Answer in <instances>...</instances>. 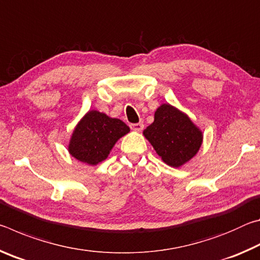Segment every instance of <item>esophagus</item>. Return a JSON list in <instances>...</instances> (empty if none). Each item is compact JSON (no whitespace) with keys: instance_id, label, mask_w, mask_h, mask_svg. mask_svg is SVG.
Here are the masks:
<instances>
[{"instance_id":"obj_1","label":"esophagus","mask_w":260,"mask_h":260,"mask_svg":"<svg viewBox=\"0 0 260 260\" xmlns=\"http://www.w3.org/2000/svg\"><path fill=\"white\" fill-rule=\"evenodd\" d=\"M143 124L142 122H138V124H132L131 125V128L133 129V131H135V132H141L143 129Z\"/></svg>"}]
</instances>
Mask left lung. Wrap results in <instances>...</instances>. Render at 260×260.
<instances>
[{
    "label": "left lung",
    "instance_id": "1",
    "mask_svg": "<svg viewBox=\"0 0 260 260\" xmlns=\"http://www.w3.org/2000/svg\"><path fill=\"white\" fill-rule=\"evenodd\" d=\"M158 156L167 165L180 167L199 152L203 142L202 131L186 113L169 103L155 112V120L143 131Z\"/></svg>",
    "mask_w": 260,
    "mask_h": 260
}]
</instances>
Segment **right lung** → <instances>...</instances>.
I'll return each mask as SVG.
<instances>
[{
    "mask_svg": "<svg viewBox=\"0 0 260 260\" xmlns=\"http://www.w3.org/2000/svg\"><path fill=\"white\" fill-rule=\"evenodd\" d=\"M128 132L129 127L124 121L91 110L74 128L69 152L88 165H98L107 159L117 141Z\"/></svg>",
    "mask_w": 260,
    "mask_h": 260,
    "instance_id": "obj_1",
    "label": "right lung"
}]
</instances>
